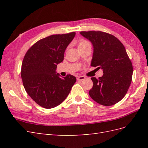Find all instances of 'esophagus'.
<instances>
[{
  "label": "esophagus",
  "mask_w": 148,
  "mask_h": 148,
  "mask_svg": "<svg viewBox=\"0 0 148 148\" xmlns=\"http://www.w3.org/2000/svg\"><path fill=\"white\" fill-rule=\"evenodd\" d=\"M85 79H86V78L84 76H79V77H78L77 78V80H78V81H83V80Z\"/></svg>",
  "instance_id": "esophagus-1"
}]
</instances>
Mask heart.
<instances>
[{
    "label": "heart",
    "mask_w": 148,
    "mask_h": 148,
    "mask_svg": "<svg viewBox=\"0 0 148 148\" xmlns=\"http://www.w3.org/2000/svg\"><path fill=\"white\" fill-rule=\"evenodd\" d=\"M87 43H89V42H87V41H81L79 42V43L78 47L81 46H82V45H84V44H87Z\"/></svg>",
    "instance_id": "obj_1"
}]
</instances>
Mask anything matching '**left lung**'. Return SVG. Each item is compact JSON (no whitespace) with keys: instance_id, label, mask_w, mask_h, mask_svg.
<instances>
[{"instance_id":"1","label":"left lung","mask_w":148,"mask_h":148,"mask_svg":"<svg viewBox=\"0 0 148 148\" xmlns=\"http://www.w3.org/2000/svg\"><path fill=\"white\" fill-rule=\"evenodd\" d=\"M79 33L92 44L91 66L101 69L104 73L98 79L91 78L93 86L89 95L99 104L112 106L123 99L130 86L131 60L122 43L114 36L99 31Z\"/></svg>"}]
</instances>
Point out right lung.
I'll return each mask as SVG.
<instances>
[{"mask_svg":"<svg viewBox=\"0 0 148 148\" xmlns=\"http://www.w3.org/2000/svg\"><path fill=\"white\" fill-rule=\"evenodd\" d=\"M75 34L71 32L43 38L31 47L24 57L21 70L24 88L31 99L44 108L60 104L77 80L71 75L61 77L56 71Z\"/></svg>","mask_w":148,"mask_h":148,"instance_id":"1","label":"right lung"}]
</instances>
